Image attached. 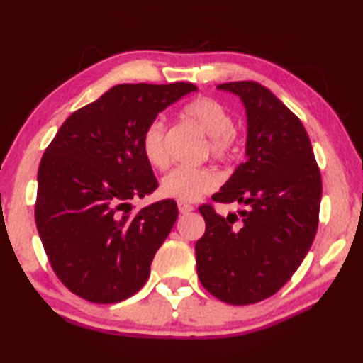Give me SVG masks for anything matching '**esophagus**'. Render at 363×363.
<instances>
[{
	"instance_id": "34e87169",
	"label": "esophagus",
	"mask_w": 363,
	"mask_h": 363,
	"mask_svg": "<svg viewBox=\"0 0 363 363\" xmlns=\"http://www.w3.org/2000/svg\"><path fill=\"white\" fill-rule=\"evenodd\" d=\"M177 207H179V212H181V213H189V212L194 211V207L191 206V203L179 202V203H177Z\"/></svg>"
}]
</instances>
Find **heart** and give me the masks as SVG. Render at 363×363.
Instances as JSON below:
<instances>
[{
    "mask_svg": "<svg viewBox=\"0 0 363 363\" xmlns=\"http://www.w3.org/2000/svg\"><path fill=\"white\" fill-rule=\"evenodd\" d=\"M182 116L208 135V150L217 161H232L238 152V138L233 131V115L225 105L212 96H197L182 106ZM141 151L146 161L156 169L169 164L167 152V126L164 120L155 118L141 135ZM218 176L207 167L179 166L161 181L162 196L177 202H196L203 194L216 191Z\"/></svg>",
    "mask_w": 363,
    "mask_h": 363,
    "instance_id": "obj_1",
    "label": "heart"
}]
</instances>
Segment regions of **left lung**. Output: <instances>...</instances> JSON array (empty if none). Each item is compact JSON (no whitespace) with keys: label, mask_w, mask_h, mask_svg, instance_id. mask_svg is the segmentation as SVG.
<instances>
[{"label":"left lung","mask_w":363,"mask_h":363,"mask_svg":"<svg viewBox=\"0 0 363 363\" xmlns=\"http://www.w3.org/2000/svg\"><path fill=\"white\" fill-rule=\"evenodd\" d=\"M247 108V160L212 201L245 203L218 216L212 203L199 207L206 233L196 242L197 274L223 303L255 304L289 281L308 255L319 225L323 181L301 120L267 86L228 82Z\"/></svg>","instance_id":"1"}]
</instances>
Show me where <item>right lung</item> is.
I'll use <instances>...</instances> for the list:
<instances>
[{"mask_svg": "<svg viewBox=\"0 0 363 363\" xmlns=\"http://www.w3.org/2000/svg\"><path fill=\"white\" fill-rule=\"evenodd\" d=\"M197 86L120 84L74 111L45 147L38 171L35 225L54 273L90 303H120L150 277L152 258L177 218L166 199L136 208L156 191L141 151L143 130Z\"/></svg>", "mask_w": 363, "mask_h": 363, "instance_id": "obj_1", "label": "right lung"}]
</instances>
